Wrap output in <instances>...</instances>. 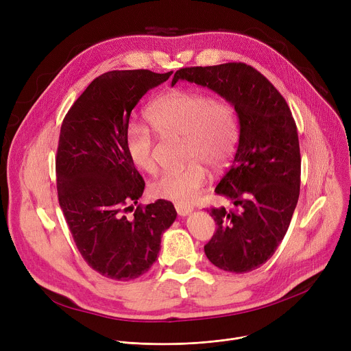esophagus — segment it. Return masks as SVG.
Here are the masks:
<instances>
[{
  "label": "esophagus",
  "mask_w": 351,
  "mask_h": 351,
  "mask_svg": "<svg viewBox=\"0 0 351 351\" xmlns=\"http://www.w3.org/2000/svg\"><path fill=\"white\" fill-rule=\"evenodd\" d=\"M175 210L178 213V215H180V217H186L193 211V208H190L187 206H183V204H175Z\"/></svg>",
  "instance_id": "34e87169"
}]
</instances>
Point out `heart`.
I'll return each instance as SVG.
<instances>
[{
    "label": "heart",
    "instance_id": "heart-1",
    "mask_svg": "<svg viewBox=\"0 0 351 351\" xmlns=\"http://www.w3.org/2000/svg\"><path fill=\"white\" fill-rule=\"evenodd\" d=\"M145 118L164 138H183L184 160L182 171L165 172L156 179L149 191L156 198L189 204L207 183L208 165L218 171L234 153L239 123L234 107L225 98H213L197 90H173L157 97L148 106ZM125 148L130 162L147 173L157 171L156 140L145 126L129 123L125 130Z\"/></svg>",
    "mask_w": 351,
    "mask_h": 351
}]
</instances>
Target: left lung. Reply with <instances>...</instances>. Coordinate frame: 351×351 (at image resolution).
<instances>
[{
	"label": "left lung",
	"instance_id": "8db88e82",
	"mask_svg": "<svg viewBox=\"0 0 351 351\" xmlns=\"http://www.w3.org/2000/svg\"><path fill=\"white\" fill-rule=\"evenodd\" d=\"M178 80L208 87L234 107L240 126L236 156L215 187L234 208L210 210L217 232L204 252L219 269L254 271L276 252L300 194L302 158L290 108L264 75L243 62L182 68L172 86Z\"/></svg>",
	"mask_w": 351,
	"mask_h": 351
}]
</instances>
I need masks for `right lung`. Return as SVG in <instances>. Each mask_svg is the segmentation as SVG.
Returning <instances> with one entry per match:
<instances>
[{"instance_id":"add662e5","label":"right lung","mask_w":351,"mask_h":351,"mask_svg":"<svg viewBox=\"0 0 351 351\" xmlns=\"http://www.w3.org/2000/svg\"><path fill=\"white\" fill-rule=\"evenodd\" d=\"M171 75L147 69L103 73L73 103L61 126L56 158L60 206L84 261L110 279H136L152 268L162 233L176 219L167 199L126 215L145 186L125 148L130 112Z\"/></svg>"}]
</instances>
